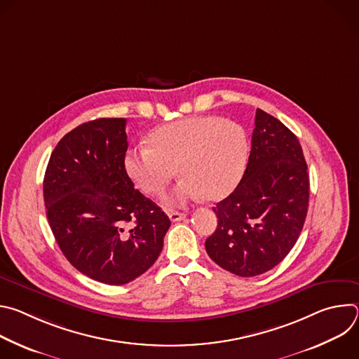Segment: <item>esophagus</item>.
<instances>
[{
	"mask_svg": "<svg viewBox=\"0 0 359 359\" xmlns=\"http://www.w3.org/2000/svg\"><path fill=\"white\" fill-rule=\"evenodd\" d=\"M187 215L186 213H182V212H169V219L172 222H180L186 217Z\"/></svg>",
	"mask_w": 359,
	"mask_h": 359,
	"instance_id": "1",
	"label": "esophagus"
}]
</instances>
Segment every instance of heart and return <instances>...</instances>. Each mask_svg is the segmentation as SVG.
<instances>
[{"label": "heart", "instance_id": "1", "mask_svg": "<svg viewBox=\"0 0 359 359\" xmlns=\"http://www.w3.org/2000/svg\"><path fill=\"white\" fill-rule=\"evenodd\" d=\"M248 158V137L241 125L220 116H189L162 125L147 136V146L125 153V170L149 196L163 193L175 177L176 187L163 197L169 208H182L206 197L217 201L238 184Z\"/></svg>", "mask_w": 359, "mask_h": 359}]
</instances>
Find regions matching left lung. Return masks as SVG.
<instances>
[{
    "instance_id": "left-lung-1",
    "label": "left lung",
    "mask_w": 359,
    "mask_h": 359,
    "mask_svg": "<svg viewBox=\"0 0 359 359\" xmlns=\"http://www.w3.org/2000/svg\"><path fill=\"white\" fill-rule=\"evenodd\" d=\"M245 172L213 208L217 229L206 251L222 269L254 277L280 264L297 243L309 210L310 179L297 136L257 109Z\"/></svg>"
}]
</instances>
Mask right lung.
Returning a JSON list of instances; mask_svg holds the SVG:
<instances>
[{
  "instance_id": "obj_1",
  "label": "right lung",
  "mask_w": 359,
  "mask_h": 359,
  "mask_svg": "<svg viewBox=\"0 0 359 359\" xmlns=\"http://www.w3.org/2000/svg\"><path fill=\"white\" fill-rule=\"evenodd\" d=\"M126 119L100 118L68 132L43 177L46 217L67 260L89 278L122 285L163 248L169 217L125 170Z\"/></svg>"
}]
</instances>
